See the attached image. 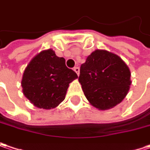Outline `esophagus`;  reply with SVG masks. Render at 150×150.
<instances>
[{"label": "esophagus", "instance_id": "obj_1", "mask_svg": "<svg viewBox=\"0 0 150 150\" xmlns=\"http://www.w3.org/2000/svg\"><path fill=\"white\" fill-rule=\"evenodd\" d=\"M74 70H75V72L77 74V75H80V68H79L78 66L75 67V68H74Z\"/></svg>", "mask_w": 150, "mask_h": 150}]
</instances>
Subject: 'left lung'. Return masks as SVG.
<instances>
[{"label": "left lung", "mask_w": 150, "mask_h": 150, "mask_svg": "<svg viewBox=\"0 0 150 150\" xmlns=\"http://www.w3.org/2000/svg\"><path fill=\"white\" fill-rule=\"evenodd\" d=\"M79 82L88 101L98 110L114 108L126 97L131 85V72L116 54L96 49L80 69Z\"/></svg>", "instance_id": "1"}]
</instances>
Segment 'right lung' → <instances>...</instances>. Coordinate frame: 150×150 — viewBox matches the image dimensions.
Instances as JSON below:
<instances>
[{
    "instance_id": "right-lung-1",
    "label": "right lung",
    "mask_w": 150,
    "mask_h": 150,
    "mask_svg": "<svg viewBox=\"0 0 150 150\" xmlns=\"http://www.w3.org/2000/svg\"><path fill=\"white\" fill-rule=\"evenodd\" d=\"M77 78L75 71L65 65V59L49 49L31 59L21 84L23 95L33 106L49 110L64 100L69 83Z\"/></svg>"
}]
</instances>
